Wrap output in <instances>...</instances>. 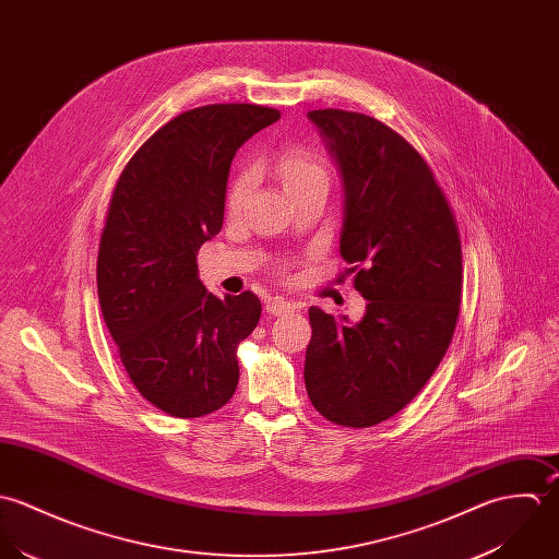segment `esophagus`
<instances>
[{
	"label": "esophagus",
	"instance_id": "obj_1",
	"mask_svg": "<svg viewBox=\"0 0 559 559\" xmlns=\"http://www.w3.org/2000/svg\"><path fill=\"white\" fill-rule=\"evenodd\" d=\"M294 309H296V305L285 298H272L265 305V313H270V316H285V313H292Z\"/></svg>",
	"mask_w": 559,
	"mask_h": 559
}]
</instances>
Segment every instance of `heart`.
Listing matches in <instances>:
<instances>
[{"instance_id": "heart-1", "label": "heart", "mask_w": 559, "mask_h": 559, "mask_svg": "<svg viewBox=\"0 0 559 559\" xmlns=\"http://www.w3.org/2000/svg\"><path fill=\"white\" fill-rule=\"evenodd\" d=\"M276 173L285 186V190L292 194L294 190L307 186V183H329V166L322 155H318L311 148L294 146L281 153L276 159ZM252 188V173L241 170L226 190V212L235 214L243 205L248 192Z\"/></svg>"}]
</instances>
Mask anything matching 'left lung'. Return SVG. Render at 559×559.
Listing matches in <instances>:
<instances>
[{
    "label": "left lung",
    "mask_w": 559,
    "mask_h": 559,
    "mask_svg": "<svg viewBox=\"0 0 559 559\" xmlns=\"http://www.w3.org/2000/svg\"><path fill=\"white\" fill-rule=\"evenodd\" d=\"M309 118L343 177L341 257L367 311L338 324L309 309L305 384L329 421L371 428L411 404L445 356L462 300L460 230L432 168L395 129L333 108Z\"/></svg>",
    "instance_id": "left-lung-1"
}]
</instances>
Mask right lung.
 Returning <instances> with one entry per match:
<instances>
[{"label": "right lung", "mask_w": 559, "mask_h": 559, "mask_svg": "<svg viewBox=\"0 0 559 559\" xmlns=\"http://www.w3.org/2000/svg\"><path fill=\"white\" fill-rule=\"evenodd\" d=\"M278 118L254 104L179 114L114 186L97 257L99 305L133 386L170 417H205L237 389V345L259 324L261 302L252 292L210 294L197 254L223 228L237 148Z\"/></svg>", "instance_id": "obj_1"}]
</instances>
